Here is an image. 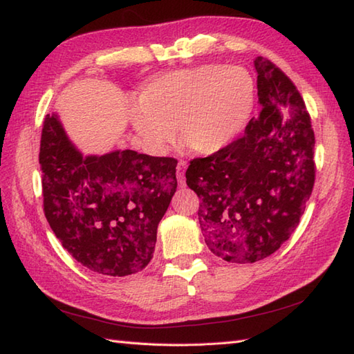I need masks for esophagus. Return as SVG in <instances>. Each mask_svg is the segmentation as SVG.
<instances>
[{
    "label": "esophagus",
    "instance_id": "obj_1",
    "mask_svg": "<svg viewBox=\"0 0 354 354\" xmlns=\"http://www.w3.org/2000/svg\"><path fill=\"white\" fill-rule=\"evenodd\" d=\"M185 169H187V161L179 160L178 165H176V178H178L179 185H184L185 184V176H184Z\"/></svg>",
    "mask_w": 354,
    "mask_h": 354
}]
</instances>
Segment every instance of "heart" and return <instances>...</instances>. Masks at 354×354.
Segmentation results:
<instances>
[{
    "label": "heart",
    "instance_id": "heart-1",
    "mask_svg": "<svg viewBox=\"0 0 354 354\" xmlns=\"http://www.w3.org/2000/svg\"><path fill=\"white\" fill-rule=\"evenodd\" d=\"M255 88L242 66L201 65L158 76L141 89L131 122L145 146L164 153L178 138L199 155L234 142L252 115Z\"/></svg>",
    "mask_w": 354,
    "mask_h": 354
}]
</instances>
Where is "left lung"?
Here are the masks:
<instances>
[{
  "label": "left lung",
  "mask_w": 354,
  "mask_h": 354,
  "mask_svg": "<svg viewBox=\"0 0 354 354\" xmlns=\"http://www.w3.org/2000/svg\"><path fill=\"white\" fill-rule=\"evenodd\" d=\"M261 111L222 152L194 158L187 185L201 199L209 251L231 263L269 257L297 230L315 184V133L293 82L257 57Z\"/></svg>",
  "instance_id": "obj_1"
}]
</instances>
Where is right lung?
Instances as JSON below:
<instances>
[{
	"label": "right lung",
	"mask_w": 354,
	"mask_h": 354,
	"mask_svg": "<svg viewBox=\"0 0 354 354\" xmlns=\"http://www.w3.org/2000/svg\"><path fill=\"white\" fill-rule=\"evenodd\" d=\"M39 164L45 217L73 259L111 277L147 266L176 192L175 158L133 150L84 158L53 114L44 120Z\"/></svg>",
	"instance_id": "obj_1"
}]
</instances>
